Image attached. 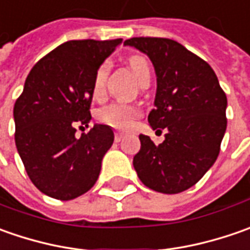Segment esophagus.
Masks as SVG:
<instances>
[{
  "label": "esophagus",
  "mask_w": 250,
  "mask_h": 250,
  "mask_svg": "<svg viewBox=\"0 0 250 250\" xmlns=\"http://www.w3.org/2000/svg\"><path fill=\"white\" fill-rule=\"evenodd\" d=\"M124 136H125L124 133H120V132H117V133H115V136H114V140H115V142H121V140L124 139Z\"/></svg>",
  "instance_id": "1"
}]
</instances>
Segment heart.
I'll return each instance as SVG.
<instances>
[{"label":"heart","instance_id":"heart-1","mask_svg":"<svg viewBox=\"0 0 250 250\" xmlns=\"http://www.w3.org/2000/svg\"><path fill=\"white\" fill-rule=\"evenodd\" d=\"M129 65L132 72L135 73L136 79L142 82L145 78L150 76V63L143 55H130ZM108 73V62H103L97 68L94 81H93V94L100 96L104 91V84H105V78ZM139 117V110L129 104L124 103H112L110 105L104 107L99 111L97 118L115 129H128L135 118Z\"/></svg>","mask_w":250,"mask_h":250}]
</instances>
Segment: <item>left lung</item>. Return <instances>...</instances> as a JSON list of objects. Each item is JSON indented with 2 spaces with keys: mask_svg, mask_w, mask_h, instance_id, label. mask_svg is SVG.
Returning <instances> with one entry per match:
<instances>
[{
  "mask_svg": "<svg viewBox=\"0 0 250 250\" xmlns=\"http://www.w3.org/2000/svg\"><path fill=\"white\" fill-rule=\"evenodd\" d=\"M124 44L146 54L154 65L157 91L147 120L153 129L167 132L160 145L139 135L133 167L156 192H184L218 157L227 129L226 93L211 66L175 40L133 37Z\"/></svg>",
  "mask_w": 250,
  "mask_h": 250,
  "instance_id": "left-lung-1",
  "label": "left lung"
}]
</instances>
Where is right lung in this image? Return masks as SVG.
Wrapping results in <instances>:
<instances>
[{
    "instance_id": "add662e5",
    "label": "right lung",
    "mask_w": 250,
    "mask_h": 250,
    "mask_svg": "<svg viewBox=\"0 0 250 250\" xmlns=\"http://www.w3.org/2000/svg\"><path fill=\"white\" fill-rule=\"evenodd\" d=\"M121 43L122 39L66 42L26 78L14 107L15 143L30 181L47 196L72 200L99 178L114 132L96 124L76 138L75 126L90 122L96 71Z\"/></svg>"
}]
</instances>
